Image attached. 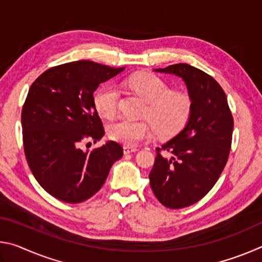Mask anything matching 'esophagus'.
Segmentation results:
<instances>
[{"label":"esophagus","mask_w":262,"mask_h":262,"mask_svg":"<svg viewBox=\"0 0 262 262\" xmlns=\"http://www.w3.org/2000/svg\"><path fill=\"white\" fill-rule=\"evenodd\" d=\"M137 151L136 148H133V147H127V145H125L123 147V154L127 155V154H130V152H135Z\"/></svg>","instance_id":"1"}]
</instances>
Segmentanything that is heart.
I'll return each instance as SVG.
<instances>
[{"mask_svg": "<svg viewBox=\"0 0 262 262\" xmlns=\"http://www.w3.org/2000/svg\"><path fill=\"white\" fill-rule=\"evenodd\" d=\"M133 90L148 103L144 115L150 120L134 121L122 119L108 127L110 139L127 147H135L141 141L151 137L155 132L167 136L178 133L188 121L192 99L184 91L171 90L161 77L142 73L128 79ZM97 112L105 119H112L118 112L119 90L112 83L104 84L95 94Z\"/></svg>", "mask_w": 262, "mask_h": 262, "instance_id": "1", "label": "heart"}]
</instances>
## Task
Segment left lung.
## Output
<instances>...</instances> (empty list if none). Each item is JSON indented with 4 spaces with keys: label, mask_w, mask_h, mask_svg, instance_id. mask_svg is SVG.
Returning <instances> with one entry per match:
<instances>
[{
    "label": "left lung",
    "mask_w": 262,
    "mask_h": 262,
    "mask_svg": "<svg viewBox=\"0 0 262 262\" xmlns=\"http://www.w3.org/2000/svg\"><path fill=\"white\" fill-rule=\"evenodd\" d=\"M155 70L183 78L192 99L187 125L156 148L149 174L157 200L180 209L200 201L219 180L231 149L233 117L224 90L210 75L187 63Z\"/></svg>",
    "instance_id": "1"
}]
</instances>
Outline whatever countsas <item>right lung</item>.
<instances>
[{
  "instance_id": "add662e5",
  "label": "right lung",
  "mask_w": 262,
  "mask_h": 262,
  "mask_svg": "<svg viewBox=\"0 0 262 262\" xmlns=\"http://www.w3.org/2000/svg\"><path fill=\"white\" fill-rule=\"evenodd\" d=\"M122 70L88 60L68 62L47 69L30 86L21 108L25 158L39 185L57 200L90 199L122 157L114 141L86 152L81 149L105 134L95 90Z\"/></svg>"
}]
</instances>
